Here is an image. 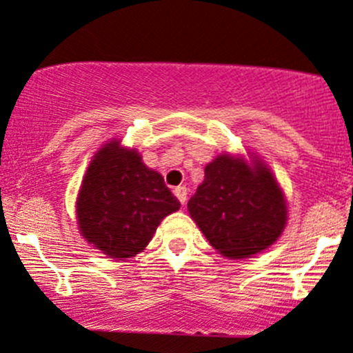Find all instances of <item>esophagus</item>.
<instances>
[{
  "label": "esophagus",
  "instance_id": "obj_1",
  "mask_svg": "<svg viewBox=\"0 0 353 353\" xmlns=\"http://www.w3.org/2000/svg\"><path fill=\"white\" fill-rule=\"evenodd\" d=\"M173 194L176 195V199L181 202V205L187 202V187H183V185H178L175 190H173Z\"/></svg>",
  "mask_w": 353,
  "mask_h": 353
}]
</instances>
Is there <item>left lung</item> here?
<instances>
[{
	"instance_id": "obj_1",
	"label": "left lung",
	"mask_w": 353,
	"mask_h": 353,
	"mask_svg": "<svg viewBox=\"0 0 353 353\" xmlns=\"http://www.w3.org/2000/svg\"><path fill=\"white\" fill-rule=\"evenodd\" d=\"M187 208L209 243L230 259L273 245L288 219L287 199L271 170L259 158L232 154L205 166Z\"/></svg>"
}]
</instances>
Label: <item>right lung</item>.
I'll use <instances>...</instances> for the list:
<instances>
[{
	"label": "right lung",
	"mask_w": 353,
	"mask_h": 353,
	"mask_svg": "<svg viewBox=\"0 0 353 353\" xmlns=\"http://www.w3.org/2000/svg\"><path fill=\"white\" fill-rule=\"evenodd\" d=\"M180 202L135 149L104 144L90 161L77 197L80 235L111 259L142 252L163 218Z\"/></svg>",
	"instance_id": "add662e5"
}]
</instances>
